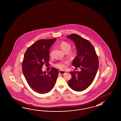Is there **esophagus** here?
<instances>
[{
	"instance_id": "1",
	"label": "esophagus",
	"mask_w": 121,
	"mask_h": 121,
	"mask_svg": "<svg viewBox=\"0 0 121 121\" xmlns=\"http://www.w3.org/2000/svg\"><path fill=\"white\" fill-rule=\"evenodd\" d=\"M65 73V72L64 71H62V70H61V71H59V73L60 74H64Z\"/></svg>"
}]
</instances>
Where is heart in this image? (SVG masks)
<instances>
[{
	"mask_svg": "<svg viewBox=\"0 0 121 121\" xmlns=\"http://www.w3.org/2000/svg\"><path fill=\"white\" fill-rule=\"evenodd\" d=\"M60 47L62 50L65 53H67L69 52L71 48V45L70 44L67 43L65 41L62 42L60 44ZM75 53L74 52H71L69 53V55L71 56H73L74 55ZM51 57H52V53H51L50 54ZM68 62L67 61L62 62H60L56 64V67L59 68L60 69H65L66 68L67 64Z\"/></svg>",
	"mask_w": 121,
	"mask_h": 121,
	"instance_id": "heart-1",
	"label": "heart"
}]
</instances>
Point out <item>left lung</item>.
Here are the masks:
<instances>
[{"instance_id":"obj_1","label":"left lung","mask_w":121,"mask_h":121,"mask_svg":"<svg viewBox=\"0 0 121 121\" xmlns=\"http://www.w3.org/2000/svg\"><path fill=\"white\" fill-rule=\"evenodd\" d=\"M67 37L74 42L77 49V55L72 64L81 69L80 71L69 72L72 77L68 84L72 90L82 91L92 84L95 78L99 65L98 56L94 47L87 40L75 34Z\"/></svg>"}]
</instances>
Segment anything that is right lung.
I'll return each mask as SVG.
<instances>
[{
  "instance_id": "add662e5",
  "label": "right lung",
  "mask_w": 121,
  "mask_h": 121,
  "mask_svg": "<svg viewBox=\"0 0 121 121\" xmlns=\"http://www.w3.org/2000/svg\"><path fill=\"white\" fill-rule=\"evenodd\" d=\"M56 40L40 39L28 47L24 54L22 62L23 74L29 86L39 94L52 90L59 74L54 67L48 73L42 71L44 64H49V49Z\"/></svg>"
}]
</instances>
